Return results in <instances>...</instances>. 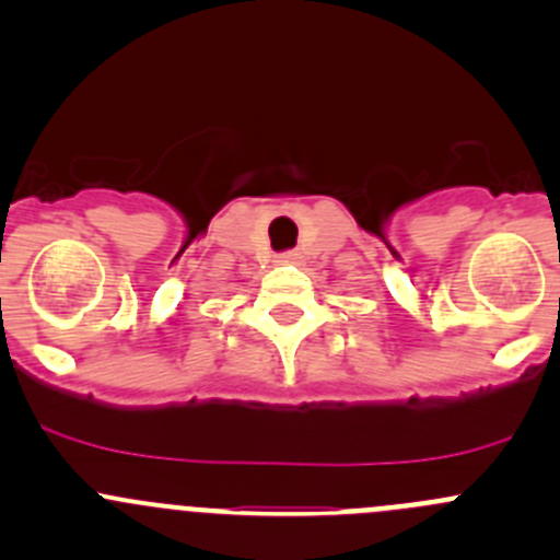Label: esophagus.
<instances>
[{"mask_svg":"<svg viewBox=\"0 0 560 560\" xmlns=\"http://www.w3.org/2000/svg\"><path fill=\"white\" fill-rule=\"evenodd\" d=\"M298 259H301V254H298V252H284V254H279V257H276V262L292 265V262H298Z\"/></svg>","mask_w":560,"mask_h":560,"instance_id":"esophagus-1","label":"esophagus"}]
</instances>
